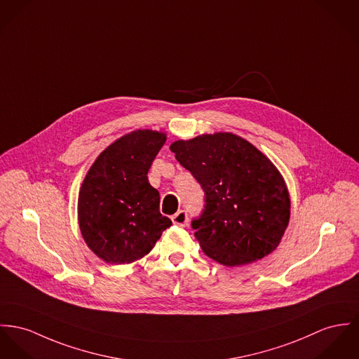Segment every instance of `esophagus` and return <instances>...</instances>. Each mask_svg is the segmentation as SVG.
I'll use <instances>...</instances> for the list:
<instances>
[{"label":"esophagus","mask_w":359,"mask_h":359,"mask_svg":"<svg viewBox=\"0 0 359 359\" xmlns=\"http://www.w3.org/2000/svg\"><path fill=\"white\" fill-rule=\"evenodd\" d=\"M172 222L175 225H180V226H186L189 224V216L184 210H179L176 215H173L172 217Z\"/></svg>","instance_id":"34e87169"}]
</instances>
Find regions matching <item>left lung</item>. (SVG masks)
Masks as SVG:
<instances>
[{"label": "left lung", "mask_w": 359, "mask_h": 359, "mask_svg": "<svg viewBox=\"0 0 359 359\" xmlns=\"http://www.w3.org/2000/svg\"><path fill=\"white\" fill-rule=\"evenodd\" d=\"M170 151L205 191L203 213L191 225L209 258L242 266L276 250L291 201L281 173L264 153L232 133L176 140Z\"/></svg>", "instance_id": "obj_1"}]
</instances>
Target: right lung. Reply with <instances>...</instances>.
<instances>
[{"instance_id": "obj_1", "label": "right lung", "mask_w": 359, "mask_h": 359, "mask_svg": "<svg viewBox=\"0 0 359 359\" xmlns=\"http://www.w3.org/2000/svg\"><path fill=\"white\" fill-rule=\"evenodd\" d=\"M166 135L137 130L111 143L90 166L78 198V220L88 248L108 264H131L151 251L172 221L147 172Z\"/></svg>"}]
</instances>
